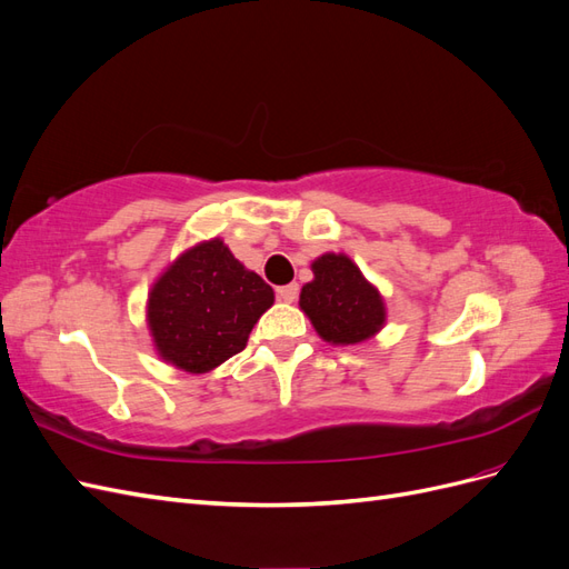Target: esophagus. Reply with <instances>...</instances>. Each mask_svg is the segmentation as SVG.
I'll return each instance as SVG.
<instances>
[{"mask_svg":"<svg viewBox=\"0 0 569 569\" xmlns=\"http://www.w3.org/2000/svg\"><path fill=\"white\" fill-rule=\"evenodd\" d=\"M297 297H299V284H297V282L284 284V287H280V289H278V299H280V301H284V303L297 301Z\"/></svg>","mask_w":569,"mask_h":569,"instance_id":"esophagus-1","label":"esophagus"}]
</instances>
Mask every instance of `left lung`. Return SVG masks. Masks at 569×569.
<instances>
[{"label": "left lung", "instance_id": "8db88e82", "mask_svg": "<svg viewBox=\"0 0 569 569\" xmlns=\"http://www.w3.org/2000/svg\"><path fill=\"white\" fill-rule=\"evenodd\" d=\"M311 268L313 282L303 284L299 306L325 341L358 343L382 330L387 308L380 291L349 256L322 253Z\"/></svg>", "mask_w": 569, "mask_h": 569}]
</instances>
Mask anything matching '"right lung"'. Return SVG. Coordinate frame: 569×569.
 Masks as SVG:
<instances>
[{
    "instance_id": "1",
    "label": "right lung",
    "mask_w": 569,
    "mask_h": 569,
    "mask_svg": "<svg viewBox=\"0 0 569 569\" xmlns=\"http://www.w3.org/2000/svg\"><path fill=\"white\" fill-rule=\"evenodd\" d=\"M272 301V287L216 237L187 249L153 282L147 322L166 363L201 375L244 351Z\"/></svg>"
}]
</instances>
